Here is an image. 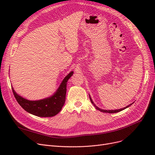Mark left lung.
<instances>
[{"mask_svg": "<svg viewBox=\"0 0 155 155\" xmlns=\"http://www.w3.org/2000/svg\"><path fill=\"white\" fill-rule=\"evenodd\" d=\"M90 100H91V103L92 104L94 105V106L95 107V108L96 109H97V110H100V111H101V112H107V113H116V112H120V111H121V110H124V109H125L126 108H127L128 107H129L130 105H132V104H130L129 105H128V106H127V107H124V108H123V109H118V110H103V109H100V108H98L94 104V102L92 101V99H91V97H90Z\"/></svg>", "mask_w": 155, "mask_h": 155, "instance_id": "1", "label": "left lung"}]
</instances>
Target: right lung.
<instances>
[{"instance_id": "add662e5", "label": "right lung", "mask_w": 155, "mask_h": 155, "mask_svg": "<svg viewBox=\"0 0 155 155\" xmlns=\"http://www.w3.org/2000/svg\"><path fill=\"white\" fill-rule=\"evenodd\" d=\"M73 72L64 78L54 94L48 98L38 101L27 100L18 96L12 88L13 95L17 101L23 109L29 113L39 117H51L58 114L61 110L66 99L67 84Z\"/></svg>"}]
</instances>
